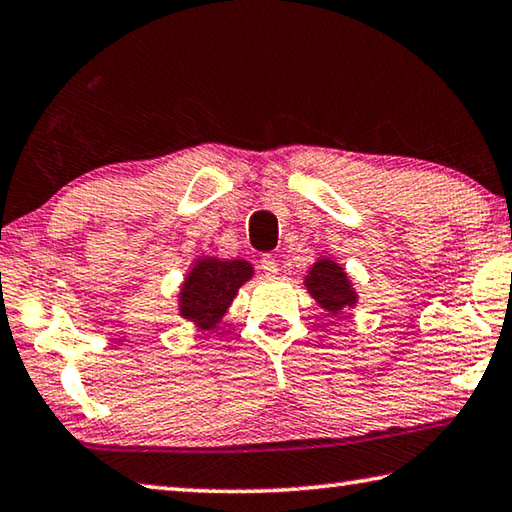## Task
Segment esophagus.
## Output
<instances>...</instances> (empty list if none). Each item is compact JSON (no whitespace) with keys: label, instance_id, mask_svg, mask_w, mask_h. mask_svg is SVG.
I'll list each match as a JSON object with an SVG mask.
<instances>
[{"label":"esophagus","instance_id":"esophagus-1","mask_svg":"<svg viewBox=\"0 0 512 512\" xmlns=\"http://www.w3.org/2000/svg\"><path fill=\"white\" fill-rule=\"evenodd\" d=\"M259 268H262L266 277H275L277 271H280V268H277L275 257H271V255H264L262 259H259Z\"/></svg>","mask_w":512,"mask_h":512}]
</instances>
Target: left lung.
<instances>
[{"instance_id": "obj_1", "label": "left lung", "mask_w": 512, "mask_h": 512, "mask_svg": "<svg viewBox=\"0 0 512 512\" xmlns=\"http://www.w3.org/2000/svg\"><path fill=\"white\" fill-rule=\"evenodd\" d=\"M307 289L320 302V307L332 311V314H339L343 307H352L354 300H357L348 282V275L334 262H329V259H320L311 268Z\"/></svg>"}]
</instances>
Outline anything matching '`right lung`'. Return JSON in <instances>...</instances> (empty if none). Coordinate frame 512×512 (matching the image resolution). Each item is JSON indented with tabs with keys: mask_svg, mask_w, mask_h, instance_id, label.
<instances>
[{
	"mask_svg": "<svg viewBox=\"0 0 512 512\" xmlns=\"http://www.w3.org/2000/svg\"><path fill=\"white\" fill-rule=\"evenodd\" d=\"M250 275L253 268L241 259H201L180 293V314L203 329L214 327Z\"/></svg>",
	"mask_w": 512,
	"mask_h": 512,
	"instance_id": "add662e5",
	"label": "right lung"
}]
</instances>
